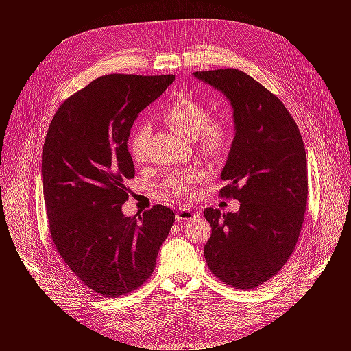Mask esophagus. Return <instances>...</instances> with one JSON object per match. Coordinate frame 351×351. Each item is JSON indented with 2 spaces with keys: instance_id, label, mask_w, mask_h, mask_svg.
<instances>
[{
  "instance_id": "34e87169",
  "label": "esophagus",
  "mask_w": 351,
  "mask_h": 351,
  "mask_svg": "<svg viewBox=\"0 0 351 351\" xmlns=\"http://www.w3.org/2000/svg\"><path fill=\"white\" fill-rule=\"evenodd\" d=\"M176 219H178V222L186 223V222H189V220L196 219V213L191 209H179L176 212Z\"/></svg>"
}]
</instances>
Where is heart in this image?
Instances as JSON below:
<instances>
[{
	"label": "heart",
	"instance_id": "obj_1",
	"mask_svg": "<svg viewBox=\"0 0 351 351\" xmlns=\"http://www.w3.org/2000/svg\"><path fill=\"white\" fill-rule=\"evenodd\" d=\"M162 118L173 132L188 141L197 138L202 154L208 158L220 156L230 142V126L223 119H210L209 109L192 98H178L163 109ZM149 135V125H141L131 141V155L136 162L145 159V143ZM202 173L196 169L172 173L165 180L163 189L172 197L189 195Z\"/></svg>",
	"mask_w": 351,
	"mask_h": 351
}]
</instances>
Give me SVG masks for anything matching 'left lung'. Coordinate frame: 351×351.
<instances>
[{
    "label": "left lung",
    "instance_id": "left-lung-1",
    "mask_svg": "<svg viewBox=\"0 0 351 351\" xmlns=\"http://www.w3.org/2000/svg\"><path fill=\"white\" fill-rule=\"evenodd\" d=\"M233 109L234 138L220 196L241 202L236 213L206 208L212 234L205 259L217 279L254 289L278 273L298 243L307 205V162L299 128L283 102L246 72H193Z\"/></svg>",
    "mask_w": 351,
    "mask_h": 351
}]
</instances>
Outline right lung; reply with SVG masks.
Wrapping results in <instances>:
<instances>
[{
  "label": "right lung",
  "mask_w": 351,
  "mask_h": 351,
  "mask_svg": "<svg viewBox=\"0 0 351 351\" xmlns=\"http://www.w3.org/2000/svg\"><path fill=\"white\" fill-rule=\"evenodd\" d=\"M173 81L175 75L99 77L69 97L48 128L41 173L51 237L73 274L104 298H118L151 278L175 222L163 205L122 213L125 182L135 175L131 128Z\"/></svg>",
  "instance_id": "obj_1"
}]
</instances>
